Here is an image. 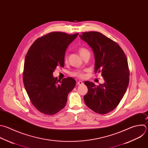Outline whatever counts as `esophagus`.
I'll list each match as a JSON object with an SVG mask.
<instances>
[{"instance_id": "obj_1", "label": "esophagus", "mask_w": 148, "mask_h": 148, "mask_svg": "<svg viewBox=\"0 0 148 148\" xmlns=\"http://www.w3.org/2000/svg\"><path fill=\"white\" fill-rule=\"evenodd\" d=\"M77 84V85H82L84 83H83V82L79 81H78Z\"/></svg>"}]
</instances>
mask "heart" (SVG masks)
<instances>
[{"mask_svg":"<svg viewBox=\"0 0 148 148\" xmlns=\"http://www.w3.org/2000/svg\"><path fill=\"white\" fill-rule=\"evenodd\" d=\"M78 52H79V55H81V56L82 58H84L85 56H86L88 55H90L89 51L86 48H85L84 47H79L78 49ZM67 61H68V58H67V56L66 55L64 58V62H67ZM85 71H86L85 70H74V71H73L71 74L73 77H77L79 78H83L85 77L84 72Z\"/></svg>","mask_w":148,"mask_h":148,"instance_id":"obj_1","label":"heart"}]
</instances>
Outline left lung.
I'll use <instances>...</instances> for the list:
<instances>
[{
	"label": "left lung",
	"instance_id": "obj_1",
	"mask_svg": "<svg viewBox=\"0 0 148 148\" xmlns=\"http://www.w3.org/2000/svg\"><path fill=\"white\" fill-rule=\"evenodd\" d=\"M79 37L92 48L95 55V73H102L105 82L96 86L85 81L88 93L86 105L100 114L113 111L123 97L129 84L130 70L123 49L114 41L101 32H82Z\"/></svg>",
	"mask_w": 148,
	"mask_h": 148
}]
</instances>
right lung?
<instances>
[{
  "instance_id": "right-lung-1",
  "label": "right lung",
  "mask_w": 148,
  "mask_h": 148,
  "mask_svg": "<svg viewBox=\"0 0 148 148\" xmlns=\"http://www.w3.org/2000/svg\"><path fill=\"white\" fill-rule=\"evenodd\" d=\"M78 35L48 33L35 40L26 55L23 74L24 87L33 106L44 114L53 115L62 110L69 93L75 85L73 78L60 81L53 77V73L58 66L64 67L65 52Z\"/></svg>"
}]
</instances>
